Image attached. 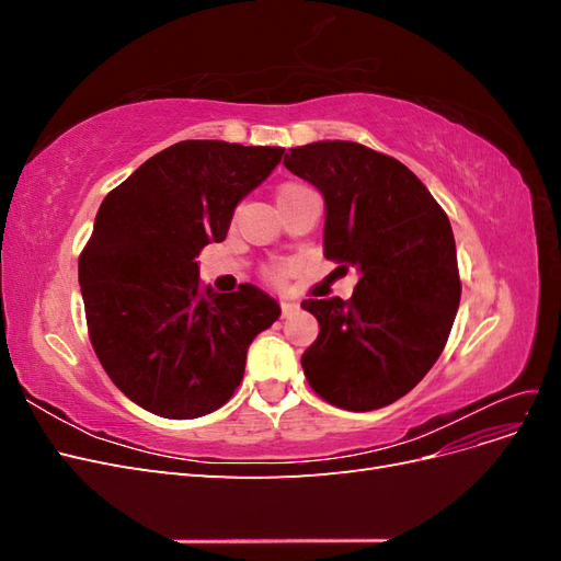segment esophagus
<instances>
[{"mask_svg": "<svg viewBox=\"0 0 561 561\" xmlns=\"http://www.w3.org/2000/svg\"><path fill=\"white\" fill-rule=\"evenodd\" d=\"M280 309H283V316H293L299 309V304L293 301V299H287V297H280Z\"/></svg>", "mask_w": 561, "mask_h": 561, "instance_id": "obj_1", "label": "esophagus"}]
</instances>
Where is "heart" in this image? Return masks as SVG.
Returning a JSON list of instances; mask_svg holds the SVG:
<instances>
[{
  "label": "heart",
  "instance_id": "heart-1",
  "mask_svg": "<svg viewBox=\"0 0 561 561\" xmlns=\"http://www.w3.org/2000/svg\"><path fill=\"white\" fill-rule=\"evenodd\" d=\"M285 190H290V186H285ZM285 274H287V271H285L283 266H274V268L268 271V276L274 278V280H283V278H285Z\"/></svg>",
  "mask_w": 561,
  "mask_h": 561
}]
</instances>
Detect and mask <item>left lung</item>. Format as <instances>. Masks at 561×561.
Returning <instances> with one entry per match:
<instances>
[{"label":"left lung","mask_w":561,"mask_h":561,"mask_svg":"<svg viewBox=\"0 0 561 561\" xmlns=\"http://www.w3.org/2000/svg\"><path fill=\"white\" fill-rule=\"evenodd\" d=\"M283 163L325 198V257L360 276L348 301H301L320 325L304 375L330 404L379 410L410 393L447 344L461 299L449 217L410 168L358 142L295 147Z\"/></svg>","instance_id":"8db88e82"}]
</instances>
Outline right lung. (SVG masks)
Wrapping results in <instances>:
<instances>
[{"mask_svg":"<svg viewBox=\"0 0 561 561\" xmlns=\"http://www.w3.org/2000/svg\"><path fill=\"white\" fill-rule=\"evenodd\" d=\"M283 147L184 140L112 190L79 257L91 344L126 398L163 419H196L239 388L252 339L280 307L257 285L217 295L198 252L227 239L233 210Z\"/></svg>","mask_w":561,"mask_h":561,"instance_id":"add662e5","label":"right lung"}]
</instances>
